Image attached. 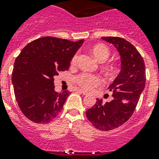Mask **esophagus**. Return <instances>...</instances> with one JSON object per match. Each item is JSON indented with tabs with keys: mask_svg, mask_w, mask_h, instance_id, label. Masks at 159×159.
<instances>
[{
	"mask_svg": "<svg viewBox=\"0 0 159 159\" xmlns=\"http://www.w3.org/2000/svg\"><path fill=\"white\" fill-rule=\"evenodd\" d=\"M77 91H78V92H80V93H82V94H83V95H87V94H88V93H87V92L84 91V90H81V89H77Z\"/></svg>",
	"mask_w": 159,
	"mask_h": 159,
	"instance_id": "obj_1",
	"label": "esophagus"
}]
</instances>
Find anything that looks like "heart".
<instances>
[{
	"label": "heart",
	"instance_id": "obj_1",
	"mask_svg": "<svg viewBox=\"0 0 159 159\" xmlns=\"http://www.w3.org/2000/svg\"><path fill=\"white\" fill-rule=\"evenodd\" d=\"M92 54L95 59L100 62L106 61L110 56L108 48L103 44H96L91 48ZM77 61V55H75L72 59V65H75ZM76 83L85 90L90 91L96 86L102 85V79L98 76L92 75L90 73H81L76 77Z\"/></svg>",
	"mask_w": 159,
	"mask_h": 159
}]
</instances>
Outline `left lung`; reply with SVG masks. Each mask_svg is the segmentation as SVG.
Instances as JSON below:
<instances>
[{
    "mask_svg": "<svg viewBox=\"0 0 159 159\" xmlns=\"http://www.w3.org/2000/svg\"><path fill=\"white\" fill-rule=\"evenodd\" d=\"M102 39L115 46L120 53L121 70L112 84L113 99L102 104L96 103L86 111V117L94 128L109 131L124 125L132 116L145 85V62L135 47L120 37H102Z\"/></svg>",
    "mask_w": 159,
    "mask_h": 159,
    "instance_id": "8db88e82",
    "label": "left lung"
}]
</instances>
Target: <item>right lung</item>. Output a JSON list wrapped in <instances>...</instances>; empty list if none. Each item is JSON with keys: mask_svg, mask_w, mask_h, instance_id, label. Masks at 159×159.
Returning <instances> with one entry per match:
<instances>
[{"mask_svg": "<svg viewBox=\"0 0 159 159\" xmlns=\"http://www.w3.org/2000/svg\"><path fill=\"white\" fill-rule=\"evenodd\" d=\"M84 40L43 37L29 43L14 61L12 82L19 108L27 119L47 124L59 115L70 94L55 90L54 77L68 70Z\"/></svg>", "mask_w": 159, "mask_h": 159, "instance_id": "obj_1", "label": "right lung"}]
</instances>
